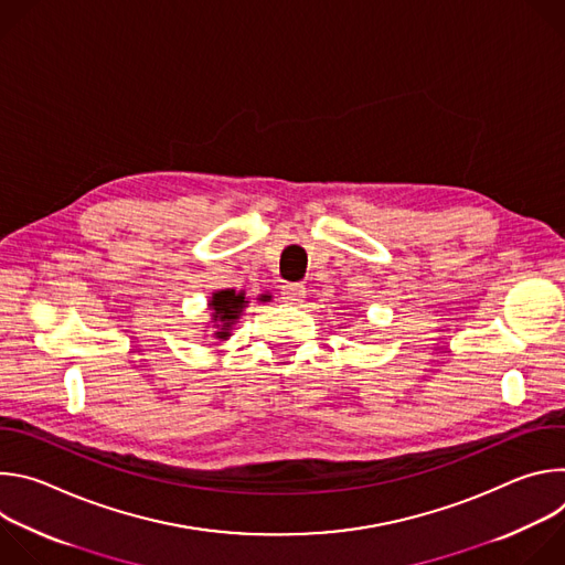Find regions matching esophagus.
<instances>
[{
  "label": "esophagus",
  "mask_w": 565,
  "mask_h": 565,
  "mask_svg": "<svg viewBox=\"0 0 565 565\" xmlns=\"http://www.w3.org/2000/svg\"><path fill=\"white\" fill-rule=\"evenodd\" d=\"M281 295H284L286 301L299 303V301H303V297H306V288H303L301 284H286L284 290H281Z\"/></svg>",
  "instance_id": "1"
}]
</instances>
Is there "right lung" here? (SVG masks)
<instances>
[{
	"instance_id": "add662e5",
	"label": "right lung",
	"mask_w": 565,
	"mask_h": 565,
	"mask_svg": "<svg viewBox=\"0 0 565 565\" xmlns=\"http://www.w3.org/2000/svg\"><path fill=\"white\" fill-rule=\"evenodd\" d=\"M246 295L236 292V290H216L210 299V310H212V321H214V338L218 342L230 338V329L238 315L246 308Z\"/></svg>"
}]
</instances>
